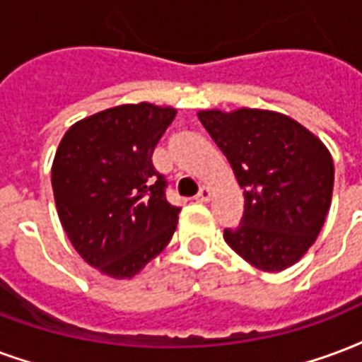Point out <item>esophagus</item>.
I'll return each instance as SVG.
<instances>
[{"label": "esophagus", "instance_id": "1", "mask_svg": "<svg viewBox=\"0 0 362 362\" xmlns=\"http://www.w3.org/2000/svg\"><path fill=\"white\" fill-rule=\"evenodd\" d=\"M211 197H213V194H211V189H209L207 186H203V188L199 189V194L195 195V199H197V202H202V203L211 202Z\"/></svg>", "mask_w": 362, "mask_h": 362}]
</instances>
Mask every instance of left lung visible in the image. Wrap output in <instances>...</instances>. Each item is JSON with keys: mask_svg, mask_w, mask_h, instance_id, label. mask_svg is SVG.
Wrapping results in <instances>:
<instances>
[{"mask_svg": "<svg viewBox=\"0 0 362 362\" xmlns=\"http://www.w3.org/2000/svg\"><path fill=\"white\" fill-rule=\"evenodd\" d=\"M243 189V216L224 240L249 264L278 272L309 251L328 215L334 160L328 147L288 115L264 109L199 111Z\"/></svg>", "mask_w": 362, "mask_h": 362, "instance_id": "left-lung-1", "label": "left lung"}]
</instances>
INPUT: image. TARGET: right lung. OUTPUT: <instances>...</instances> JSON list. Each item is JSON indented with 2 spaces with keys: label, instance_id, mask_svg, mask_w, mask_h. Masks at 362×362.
<instances>
[{
  "label": "right lung",
  "instance_id": "add662e5",
  "mask_svg": "<svg viewBox=\"0 0 362 362\" xmlns=\"http://www.w3.org/2000/svg\"><path fill=\"white\" fill-rule=\"evenodd\" d=\"M174 107L127 103L74 122L52 167L59 221L86 263L132 278L170 242L180 207L165 197L151 155Z\"/></svg>",
  "mask_w": 362,
  "mask_h": 362
}]
</instances>
